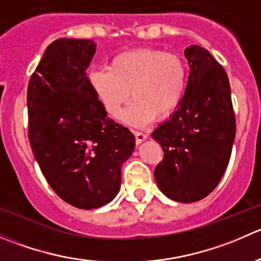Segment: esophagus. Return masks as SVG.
<instances>
[{
    "label": "esophagus",
    "instance_id": "34e87169",
    "mask_svg": "<svg viewBox=\"0 0 261 261\" xmlns=\"http://www.w3.org/2000/svg\"><path fill=\"white\" fill-rule=\"evenodd\" d=\"M134 135H135L136 144H141L144 140L147 139V134L143 133V131H134Z\"/></svg>",
    "mask_w": 261,
    "mask_h": 261
}]
</instances>
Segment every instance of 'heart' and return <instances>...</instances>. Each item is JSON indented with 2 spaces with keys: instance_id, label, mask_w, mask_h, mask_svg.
<instances>
[{
  "instance_id": "1",
  "label": "heart",
  "mask_w": 261,
  "mask_h": 261,
  "mask_svg": "<svg viewBox=\"0 0 261 261\" xmlns=\"http://www.w3.org/2000/svg\"><path fill=\"white\" fill-rule=\"evenodd\" d=\"M188 75V65L179 54L139 48L115 55L107 69L89 73L88 84L103 111L112 118L120 117L133 97L123 120L143 126L155 116L168 117L179 109Z\"/></svg>"
}]
</instances>
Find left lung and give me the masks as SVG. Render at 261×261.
Instances as JSON below:
<instances>
[{"label":"left lung","mask_w":261,"mask_h":261,"mask_svg":"<svg viewBox=\"0 0 261 261\" xmlns=\"http://www.w3.org/2000/svg\"><path fill=\"white\" fill-rule=\"evenodd\" d=\"M191 68L179 109L152 131L164 151L154 172L160 191L177 202H196L217 187L227 168L236 118L227 74L208 50L184 51Z\"/></svg>","instance_id":"1"}]
</instances>
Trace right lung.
I'll return each instance as SVG.
<instances>
[{
	"instance_id": "add662e5",
	"label": "right lung",
	"mask_w": 261,
	"mask_h": 261,
	"mask_svg": "<svg viewBox=\"0 0 261 261\" xmlns=\"http://www.w3.org/2000/svg\"><path fill=\"white\" fill-rule=\"evenodd\" d=\"M96 53L88 39H58L46 48L28 87L29 140L55 193L73 207L98 208L115 198L121 167L135 136L106 117L87 68Z\"/></svg>"
}]
</instances>
